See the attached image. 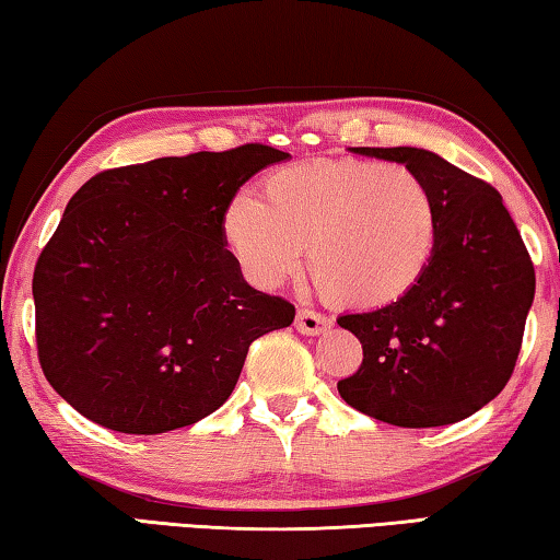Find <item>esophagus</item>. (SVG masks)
<instances>
[{
    "label": "esophagus",
    "instance_id": "obj_1",
    "mask_svg": "<svg viewBox=\"0 0 560 560\" xmlns=\"http://www.w3.org/2000/svg\"><path fill=\"white\" fill-rule=\"evenodd\" d=\"M328 328V318L320 316L318 311L301 308L296 314V330L303 336H320Z\"/></svg>",
    "mask_w": 560,
    "mask_h": 560
}]
</instances>
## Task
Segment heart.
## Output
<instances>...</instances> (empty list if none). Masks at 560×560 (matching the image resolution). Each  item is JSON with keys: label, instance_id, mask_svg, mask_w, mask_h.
Returning <instances> with one entry per match:
<instances>
[{"label": "heart", "instance_id": "b5f03b06", "mask_svg": "<svg viewBox=\"0 0 560 560\" xmlns=\"http://www.w3.org/2000/svg\"><path fill=\"white\" fill-rule=\"evenodd\" d=\"M224 236L254 283L296 277L303 246L318 289L343 306H385L430 269L440 212L424 179L373 160H311L264 179V202L236 195Z\"/></svg>", "mask_w": 560, "mask_h": 560}]
</instances>
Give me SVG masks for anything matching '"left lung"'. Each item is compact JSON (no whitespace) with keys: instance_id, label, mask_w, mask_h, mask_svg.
<instances>
[{"instance_id":"left-lung-1","label":"left lung","mask_w":560,"mask_h":560,"mask_svg":"<svg viewBox=\"0 0 560 560\" xmlns=\"http://www.w3.org/2000/svg\"><path fill=\"white\" fill-rule=\"evenodd\" d=\"M400 163L432 189L440 242L402 299L338 316L363 343L343 400L397 428H440L481 410L514 373L536 273L521 234L485 179L422 148H350Z\"/></svg>"}]
</instances>
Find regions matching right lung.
Masks as SVG:
<instances>
[{"label": "right lung", "mask_w": 560, "mask_h": 560, "mask_svg": "<svg viewBox=\"0 0 560 560\" xmlns=\"http://www.w3.org/2000/svg\"><path fill=\"white\" fill-rule=\"evenodd\" d=\"M291 158L249 143L91 177L34 269L46 381L101 428L160 434L226 402L249 346L296 308L252 289L226 246L236 189Z\"/></svg>", "instance_id": "add662e5"}]
</instances>
